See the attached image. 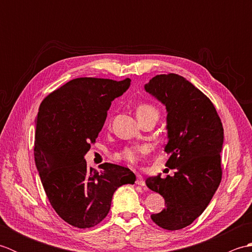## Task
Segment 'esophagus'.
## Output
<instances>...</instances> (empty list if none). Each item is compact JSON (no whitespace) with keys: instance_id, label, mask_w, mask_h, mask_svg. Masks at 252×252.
Segmentation results:
<instances>
[{"instance_id":"esophagus-1","label":"esophagus","mask_w":252,"mask_h":252,"mask_svg":"<svg viewBox=\"0 0 252 252\" xmlns=\"http://www.w3.org/2000/svg\"><path fill=\"white\" fill-rule=\"evenodd\" d=\"M136 184L137 185H141V186L145 185V181H144L142 175H136Z\"/></svg>"}]
</instances>
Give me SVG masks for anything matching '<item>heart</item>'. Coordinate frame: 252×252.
I'll list each match as a JSON object with an SVG mask.
<instances>
[{
  "mask_svg": "<svg viewBox=\"0 0 252 252\" xmlns=\"http://www.w3.org/2000/svg\"><path fill=\"white\" fill-rule=\"evenodd\" d=\"M136 116H137V119H140V118L147 117V116H157L158 117V110L155 108L153 105L141 104L136 108ZM144 153H146V147L145 146L127 147L122 152L121 157L127 162L135 163L141 159L142 155Z\"/></svg>",
  "mask_w": 252,
  "mask_h": 252,
  "instance_id": "obj_1",
  "label": "heart"
}]
</instances>
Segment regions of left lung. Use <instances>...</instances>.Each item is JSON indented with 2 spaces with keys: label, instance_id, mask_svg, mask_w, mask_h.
Returning <instances> with one entry per match:
<instances>
[{
  "label": "left lung",
  "instance_id": "left-lung-1",
  "mask_svg": "<svg viewBox=\"0 0 252 252\" xmlns=\"http://www.w3.org/2000/svg\"><path fill=\"white\" fill-rule=\"evenodd\" d=\"M145 90L167 108L165 165L175 170L165 179L147 178L148 189L165 201L163 210L151 218L158 226L176 231L205 211L221 183L223 126L211 100L179 74H158Z\"/></svg>",
  "mask_w": 252,
  "mask_h": 252
}]
</instances>
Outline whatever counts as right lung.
I'll return each mask as SVG.
<instances>
[{"label":"right lung","mask_w":252,"mask_h":252,"mask_svg":"<svg viewBox=\"0 0 252 252\" xmlns=\"http://www.w3.org/2000/svg\"><path fill=\"white\" fill-rule=\"evenodd\" d=\"M122 81L78 78L42 101L37 112L34 160L45 194L63 221L93 227L106 218L118 187L134 184L135 174L105 162L88 168L84 156L103 127L111 101L130 87Z\"/></svg>","instance_id":"obj_1"}]
</instances>
